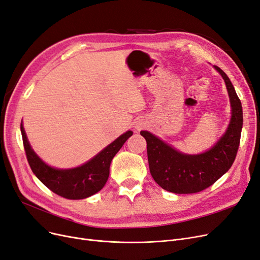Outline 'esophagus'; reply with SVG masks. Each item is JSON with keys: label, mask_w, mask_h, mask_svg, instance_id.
<instances>
[{"label": "esophagus", "mask_w": 260, "mask_h": 260, "mask_svg": "<svg viewBox=\"0 0 260 260\" xmlns=\"http://www.w3.org/2000/svg\"><path fill=\"white\" fill-rule=\"evenodd\" d=\"M136 127H137V128H139V126H136Z\"/></svg>", "instance_id": "1"}]
</instances>
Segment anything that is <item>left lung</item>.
Returning a JSON list of instances; mask_svg holds the SVG:
<instances>
[{
    "instance_id": "left-lung-1",
    "label": "left lung",
    "mask_w": 260,
    "mask_h": 260,
    "mask_svg": "<svg viewBox=\"0 0 260 260\" xmlns=\"http://www.w3.org/2000/svg\"><path fill=\"white\" fill-rule=\"evenodd\" d=\"M222 75L228 91L232 119L224 135L205 153L184 154L167 145L153 134L141 131L147 141L150 172L156 183L171 193L193 194L212 185L234 164L240 145L243 125L242 105L228 76L214 65Z\"/></svg>"
}]
</instances>
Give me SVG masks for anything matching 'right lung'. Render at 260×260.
I'll list each match as a JSON object with an SVG mask.
<instances>
[{
    "mask_svg": "<svg viewBox=\"0 0 260 260\" xmlns=\"http://www.w3.org/2000/svg\"><path fill=\"white\" fill-rule=\"evenodd\" d=\"M20 129L26 158L33 174L53 193L66 199H84L100 191L108 180L112 158L122 148L124 142L133 135L132 131L124 133L98 155L79 167L56 169L48 166L33 151L26 138L22 123Z\"/></svg>",
    "mask_w": 260,
    "mask_h": 260,
    "instance_id": "right-lung-1",
    "label": "right lung"
}]
</instances>
